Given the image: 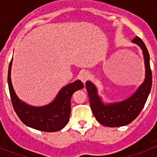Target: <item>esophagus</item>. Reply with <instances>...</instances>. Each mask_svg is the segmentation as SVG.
I'll return each mask as SVG.
<instances>
[{
    "instance_id": "1",
    "label": "esophagus",
    "mask_w": 157,
    "mask_h": 157,
    "mask_svg": "<svg viewBox=\"0 0 157 157\" xmlns=\"http://www.w3.org/2000/svg\"><path fill=\"white\" fill-rule=\"evenodd\" d=\"M90 74L88 72H83L82 74L81 75V80L83 83L86 82V81L90 79Z\"/></svg>"
}]
</instances>
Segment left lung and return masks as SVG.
<instances>
[{
	"label": "left lung",
	"instance_id": "8db88e82",
	"mask_svg": "<svg viewBox=\"0 0 157 157\" xmlns=\"http://www.w3.org/2000/svg\"><path fill=\"white\" fill-rule=\"evenodd\" d=\"M132 43L142 50L145 67L144 81L133 94L123 101L105 103L94 83L87 81L85 84L93 114L98 122L105 127H123L132 123L144 108L151 91L152 79L147 49L139 37H136Z\"/></svg>",
	"mask_w": 157,
	"mask_h": 157
}]
</instances>
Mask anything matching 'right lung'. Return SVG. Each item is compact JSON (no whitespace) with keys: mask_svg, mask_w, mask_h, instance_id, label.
<instances>
[{"mask_svg":"<svg viewBox=\"0 0 157 157\" xmlns=\"http://www.w3.org/2000/svg\"><path fill=\"white\" fill-rule=\"evenodd\" d=\"M10 61L8 72V85L10 98L16 114L24 124L34 129L55 132L63 129L68 123L71 113V98L76 90L84 88L80 80L63 86L52 102L43 106H34L25 103L17 96L11 81Z\"/></svg>","mask_w":157,"mask_h":157,"instance_id":"obj_1","label":"right lung"}]
</instances>
